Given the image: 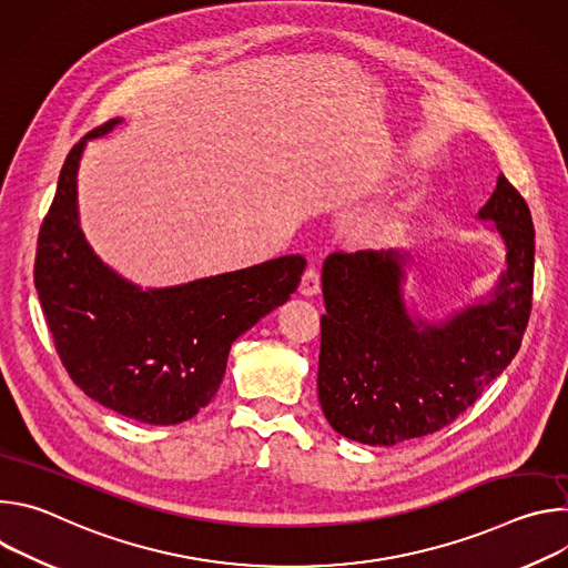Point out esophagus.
Masks as SVG:
<instances>
[{
  "label": "esophagus",
  "instance_id": "34e87169",
  "mask_svg": "<svg viewBox=\"0 0 568 568\" xmlns=\"http://www.w3.org/2000/svg\"><path fill=\"white\" fill-rule=\"evenodd\" d=\"M298 290H301L303 296H314V294H318V290H321V278H318V270H316V267H307V270H305Z\"/></svg>",
  "mask_w": 568,
  "mask_h": 568
}]
</instances>
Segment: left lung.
<instances>
[{
  "label": "left lung",
  "instance_id": "1",
  "mask_svg": "<svg viewBox=\"0 0 568 568\" xmlns=\"http://www.w3.org/2000/svg\"><path fill=\"white\" fill-rule=\"evenodd\" d=\"M478 217L495 222L506 267L488 298L434 323L414 318L404 301L412 254L335 252L323 263L316 388L337 434L373 447L429 436L517 355L532 303V217L504 175Z\"/></svg>",
  "mask_w": 568,
  "mask_h": 568
}]
</instances>
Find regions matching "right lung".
I'll use <instances>...</instances> for the list:
<instances>
[{"label":"right lung","mask_w":568,"mask_h":568,"mask_svg":"<svg viewBox=\"0 0 568 568\" xmlns=\"http://www.w3.org/2000/svg\"><path fill=\"white\" fill-rule=\"evenodd\" d=\"M92 130L64 159L42 222L36 290L69 377L92 399L145 425L191 420L213 399L231 344L296 292L305 258L281 256L247 270L173 287H139L108 267L78 220V166Z\"/></svg>","instance_id":"right-lung-1"}]
</instances>
